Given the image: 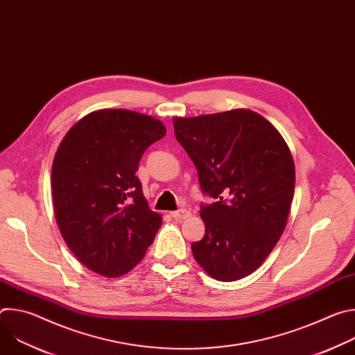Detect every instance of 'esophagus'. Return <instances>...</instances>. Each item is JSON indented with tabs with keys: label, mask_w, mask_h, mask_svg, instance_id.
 Here are the masks:
<instances>
[{
	"label": "esophagus",
	"mask_w": 355,
	"mask_h": 355,
	"mask_svg": "<svg viewBox=\"0 0 355 355\" xmlns=\"http://www.w3.org/2000/svg\"><path fill=\"white\" fill-rule=\"evenodd\" d=\"M171 216H173L174 219H187V218L191 216V212L187 211V209H180V211L171 212Z\"/></svg>",
	"instance_id": "obj_1"
}]
</instances>
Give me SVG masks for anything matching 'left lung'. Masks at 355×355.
<instances>
[{
    "label": "left lung",
    "instance_id": "8db88e82",
    "mask_svg": "<svg viewBox=\"0 0 355 355\" xmlns=\"http://www.w3.org/2000/svg\"><path fill=\"white\" fill-rule=\"evenodd\" d=\"M202 191L205 236L192 243L196 263L223 282L254 272L282 236L295 191V163L281 133L250 110L173 119Z\"/></svg>",
    "mask_w": 355,
    "mask_h": 355
}]
</instances>
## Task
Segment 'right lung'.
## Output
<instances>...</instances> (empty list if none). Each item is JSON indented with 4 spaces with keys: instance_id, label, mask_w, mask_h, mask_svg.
Listing matches in <instances>:
<instances>
[{
    "instance_id": "1",
    "label": "right lung",
    "mask_w": 355,
    "mask_h": 355,
    "mask_svg": "<svg viewBox=\"0 0 355 355\" xmlns=\"http://www.w3.org/2000/svg\"><path fill=\"white\" fill-rule=\"evenodd\" d=\"M162 121L126 110H98L74 123L52 167L59 230L88 270L118 278L144 257L162 226L136 177L146 148L163 139Z\"/></svg>"
}]
</instances>
